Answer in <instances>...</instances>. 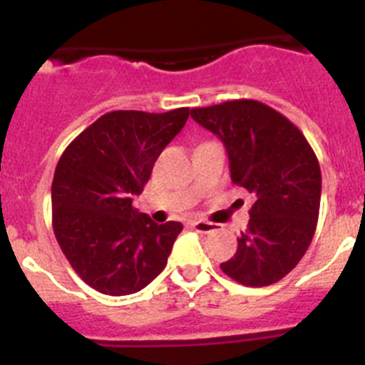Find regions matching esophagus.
Returning a JSON list of instances; mask_svg holds the SVG:
<instances>
[{"mask_svg":"<svg viewBox=\"0 0 365 365\" xmlns=\"http://www.w3.org/2000/svg\"><path fill=\"white\" fill-rule=\"evenodd\" d=\"M190 226H192V230H196L197 233H205V235L212 233V231L217 230V224L206 222V220H192Z\"/></svg>","mask_w":365,"mask_h":365,"instance_id":"34e87169","label":"esophagus"}]
</instances>
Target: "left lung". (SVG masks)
Listing matches in <instances>:
<instances>
[{
    "label": "left lung",
    "instance_id": "8db88e82",
    "mask_svg": "<svg viewBox=\"0 0 365 365\" xmlns=\"http://www.w3.org/2000/svg\"><path fill=\"white\" fill-rule=\"evenodd\" d=\"M190 116L224 143L231 182L254 196L247 231L220 268L251 288L281 281L307 251L318 222L322 171L311 145L288 118L257 101L197 108Z\"/></svg>",
    "mask_w": 365,
    "mask_h": 365
}]
</instances>
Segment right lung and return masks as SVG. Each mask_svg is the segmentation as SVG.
I'll return each mask as SVG.
<instances>
[{
	"label": "right lung",
	"instance_id": "add662e5",
	"mask_svg": "<svg viewBox=\"0 0 365 365\" xmlns=\"http://www.w3.org/2000/svg\"><path fill=\"white\" fill-rule=\"evenodd\" d=\"M189 108L113 111L67 146L54 171L53 227L76 274L104 295H132L164 270L183 226L132 206Z\"/></svg>",
	"mask_w": 365,
	"mask_h": 365
}]
</instances>
